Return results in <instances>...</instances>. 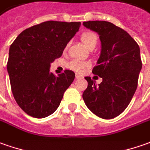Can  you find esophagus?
I'll use <instances>...</instances> for the list:
<instances>
[{"label":"esophagus","mask_w":150,"mask_h":150,"mask_svg":"<svg viewBox=\"0 0 150 150\" xmlns=\"http://www.w3.org/2000/svg\"><path fill=\"white\" fill-rule=\"evenodd\" d=\"M81 77H82V76H81V75H77V74H76V75H75V79H80V78H81Z\"/></svg>","instance_id":"esophagus-1"}]
</instances>
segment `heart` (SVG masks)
Instances as JSON below:
<instances>
[{"mask_svg":"<svg viewBox=\"0 0 150 150\" xmlns=\"http://www.w3.org/2000/svg\"><path fill=\"white\" fill-rule=\"evenodd\" d=\"M81 41L83 44L86 46L88 48H91L93 47H95L98 42V37L93 32H85L81 35ZM88 67V62H81L79 60H73L69 62L68 67L72 71L76 72H83V70Z\"/></svg>","mask_w":150,"mask_h":150,"instance_id":"1","label":"heart"}]
</instances>
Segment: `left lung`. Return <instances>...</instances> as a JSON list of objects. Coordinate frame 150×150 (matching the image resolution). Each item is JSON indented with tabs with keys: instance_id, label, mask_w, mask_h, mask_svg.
<instances>
[{
	"instance_id": "8db88e82",
	"label": "left lung",
	"mask_w": 150,
	"mask_h": 150,
	"mask_svg": "<svg viewBox=\"0 0 150 150\" xmlns=\"http://www.w3.org/2000/svg\"><path fill=\"white\" fill-rule=\"evenodd\" d=\"M83 25L96 32L101 53L93 74L103 81L98 85L85 77L88 87L83 99L93 113L103 119L117 117L127 108L135 93L142 68L139 45L127 32L108 21H87Z\"/></svg>"
}]
</instances>
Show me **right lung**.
I'll return each mask as SVG.
<instances>
[{"label": "right lung", "instance_id": "right-lung-1", "mask_svg": "<svg viewBox=\"0 0 150 150\" xmlns=\"http://www.w3.org/2000/svg\"><path fill=\"white\" fill-rule=\"evenodd\" d=\"M80 22L46 21L20 33L10 47L7 71L16 103L36 118L52 114L75 79L67 70L55 75L51 63L60 57L79 31Z\"/></svg>", "mask_w": 150, "mask_h": 150}]
</instances>
